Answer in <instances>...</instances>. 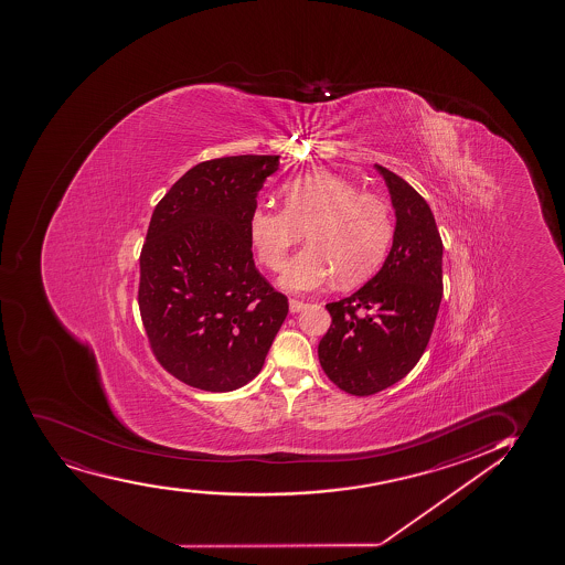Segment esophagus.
Wrapping results in <instances>:
<instances>
[{"mask_svg":"<svg viewBox=\"0 0 565 565\" xmlns=\"http://www.w3.org/2000/svg\"><path fill=\"white\" fill-rule=\"evenodd\" d=\"M288 306H290V312H299L301 309H306V303L299 301V299H290Z\"/></svg>","mask_w":565,"mask_h":565,"instance_id":"obj_1","label":"esophagus"}]
</instances>
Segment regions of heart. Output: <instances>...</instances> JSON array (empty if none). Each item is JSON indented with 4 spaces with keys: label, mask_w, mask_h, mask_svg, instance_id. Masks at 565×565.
<instances>
[{
    "label": "heart",
    "mask_w": 565,
    "mask_h": 565,
    "mask_svg": "<svg viewBox=\"0 0 565 565\" xmlns=\"http://www.w3.org/2000/svg\"><path fill=\"white\" fill-rule=\"evenodd\" d=\"M285 207H254L248 237L269 271H280L288 250L303 232L309 241L280 277L290 292H309L335 277L338 285L367 279L383 262L394 235L388 205L379 195L360 192L341 175L315 171L282 186Z\"/></svg>",
    "instance_id": "1"
}]
</instances>
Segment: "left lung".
Returning <instances> with one entry per match:
<instances>
[{
	"label": "left lung",
	"instance_id": "obj_1",
	"mask_svg": "<svg viewBox=\"0 0 565 565\" xmlns=\"http://www.w3.org/2000/svg\"><path fill=\"white\" fill-rule=\"evenodd\" d=\"M375 168L396 211L392 248L373 279L326 306L331 326L318 344L326 375L352 396L388 388L415 367L443 298V241L431 209L409 182Z\"/></svg>",
	"mask_w": 565,
	"mask_h": 565
}]
</instances>
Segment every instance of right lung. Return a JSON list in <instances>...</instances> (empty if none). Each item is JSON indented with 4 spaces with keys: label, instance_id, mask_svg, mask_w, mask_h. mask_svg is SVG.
<instances>
[{
    "label": "right lung",
    "instance_id": "obj_1",
    "mask_svg": "<svg viewBox=\"0 0 565 565\" xmlns=\"http://www.w3.org/2000/svg\"><path fill=\"white\" fill-rule=\"evenodd\" d=\"M280 156L198 163L150 218L139 311L163 370L194 388L232 392L258 375L288 299L254 266L248 214Z\"/></svg>",
    "mask_w": 565,
    "mask_h": 565
}]
</instances>
